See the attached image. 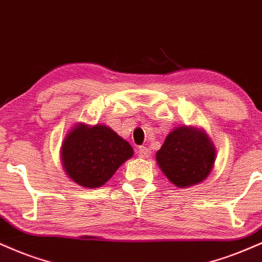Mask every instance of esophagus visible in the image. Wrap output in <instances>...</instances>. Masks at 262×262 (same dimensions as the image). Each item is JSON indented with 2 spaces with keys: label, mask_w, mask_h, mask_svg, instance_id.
<instances>
[{
  "label": "esophagus",
  "mask_w": 262,
  "mask_h": 262,
  "mask_svg": "<svg viewBox=\"0 0 262 262\" xmlns=\"http://www.w3.org/2000/svg\"><path fill=\"white\" fill-rule=\"evenodd\" d=\"M150 149L149 148L142 146L140 147V149H138V157L142 158V159H146V158H149L150 157Z\"/></svg>",
  "instance_id": "esophagus-1"
}]
</instances>
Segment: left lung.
<instances>
[{
	"instance_id": "1",
	"label": "left lung",
	"mask_w": 262,
	"mask_h": 262,
	"mask_svg": "<svg viewBox=\"0 0 262 262\" xmlns=\"http://www.w3.org/2000/svg\"><path fill=\"white\" fill-rule=\"evenodd\" d=\"M158 165L179 188L196 185L210 175L216 159L214 143L202 128L176 127L156 154Z\"/></svg>"
}]
</instances>
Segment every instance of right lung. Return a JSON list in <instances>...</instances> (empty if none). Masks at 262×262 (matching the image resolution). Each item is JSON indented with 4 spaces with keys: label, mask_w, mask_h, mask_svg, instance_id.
Listing matches in <instances>:
<instances>
[{
    "label": "right lung",
    "mask_w": 262,
    "mask_h": 262,
    "mask_svg": "<svg viewBox=\"0 0 262 262\" xmlns=\"http://www.w3.org/2000/svg\"><path fill=\"white\" fill-rule=\"evenodd\" d=\"M62 163L67 175L86 188H98L134 156L128 142L104 125L79 124L62 143Z\"/></svg>",
    "instance_id": "right-lung-1"
}]
</instances>
